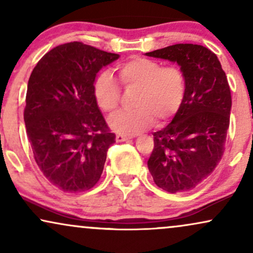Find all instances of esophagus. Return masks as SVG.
Masks as SVG:
<instances>
[{
    "label": "esophagus",
    "mask_w": 253,
    "mask_h": 253,
    "mask_svg": "<svg viewBox=\"0 0 253 253\" xmlns=\"http://www.w3.org/2000/svg\"><path fill=\"white\" fill-rule=\"evenodd\" d=\"M130 136H126V135H121V134H119V135L116 136V140L117 142H124V141H127V140H129Z\"/></svg>",
    "instance_id": "esophagus-1"
}]
</instances>
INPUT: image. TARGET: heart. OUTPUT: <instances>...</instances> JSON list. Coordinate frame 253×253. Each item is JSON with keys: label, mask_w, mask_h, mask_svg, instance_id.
I'll return each instance as SVG.
<instances>
[{"label": "heart", "mask_w": 253, "mask_h": 253, "mask_svg": "<svg viewBox=\"0 0 253 253\" xmlns=\"http://www.w3.org/2000/svg\"><path fill=\"white\" fill-rule=\"evenodd\" d=\"M125 87H135L133 111H123L108 119L110 128L123 135H133L154 121H166L181 107L185 94V77L177 66H162L156 60L133 57L118 66ZM95 103L106 113H113L120 100V88L110 72L99 73L93 84Z\"/></svg>", "instance_id": "b5f03b06"}]
</instances>
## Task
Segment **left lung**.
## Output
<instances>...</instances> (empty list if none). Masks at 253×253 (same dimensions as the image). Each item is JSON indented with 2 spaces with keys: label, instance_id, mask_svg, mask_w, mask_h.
Instances as JSON below:
<instances>
[{
  "label": "left lung",
  "instance_id": "8db88e82",
  "mask_svg": "<svg viewBox=\"0 0 253 253\" xmlns=\"http://www.w3.org/2000/svg\"><path fill=\"white\" fill-rule=\"evenodd\" d=\"M146 56L176 63L185 94L169 125L153 133L147 166L155 184L168 193L194 189L218 165L230 124L231 92L218 58L197 44H175Z\"/></svg>",
  "mask_w": 253,
  "mask_h": 253
}]
</instances>
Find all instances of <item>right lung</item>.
Listing matches in <instances>:
<instances>
[{
	"mask_svg": "<svg viewBox=\"0 0 253 253\" xmlns=\"http://www.w3.org/2000/svg\"><path fill=\"white\" fill-rule=\"evenodd\" d=\"M119 57L72 42L45 53L29 78L24 123L35 161L65 193L94 187L116 142L95 103L93 84L101 68Z\"/></svg>",
	"mask_w": 253,
	"mask_h": 253,
	"instance_id": "right-lung-1",
	"label": "right lung"
}]
</instances>
